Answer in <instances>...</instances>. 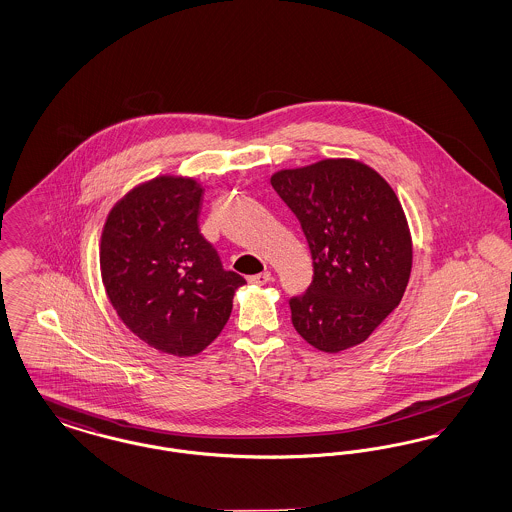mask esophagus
<instances>
[{"label":"esophagus","instance_id":"obj_1","mask_svg":"<svg viewBox=\"0 0 512 512\" xmlns=\"http://www.w3.org/2000/svg\"><path fill=\"white\" fill-rule=\"evenodd\" d=\"M270 280H272V274L268 270L261 272V274H255V276H249V282L255 284V286H265Z\"/></svg>","mask_w":512,"mask_h":512}]
</instances>
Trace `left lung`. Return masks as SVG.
Masks as SVG:
<instances>
[{
    "instance_id": "left-lung-1",
    "label": "left lung",
    "mask_w": 512,
    "mask_h": 512,
    "mask_svg": "<svg viewBox=\"0 0 512 512\" xmlns=\"http://www.w3.org/2000/svg\"><path fill=\"white\" fill-rule=\"evenodd\" d=\"M301 222L313 282L290 299L293 328L324 353L355 347L399 305L413 267L405 211L390 184L355 159L270 176Z\"/></svg>"
}]
</instances>
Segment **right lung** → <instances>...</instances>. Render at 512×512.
I'll return each instance as SVG.
<instances>
[{
	"label": "right lung",
	"mask_w": 512,
	"mask_h": 512,
	"mask_svg": "<svg viewBox=\"0 0 512 512\" xmlns=\"http://www.w3.org/2000/svg\"><path fill=\"white\" fill-rule=\"evenodd\" d=\"M201 195L195 178L155 176L113 205L99 245L105 293L124 326L176 357L219 336L245 284L199 232Z\"/></svg>",
	"instance_id": "add662e5"
}]
</instances>
